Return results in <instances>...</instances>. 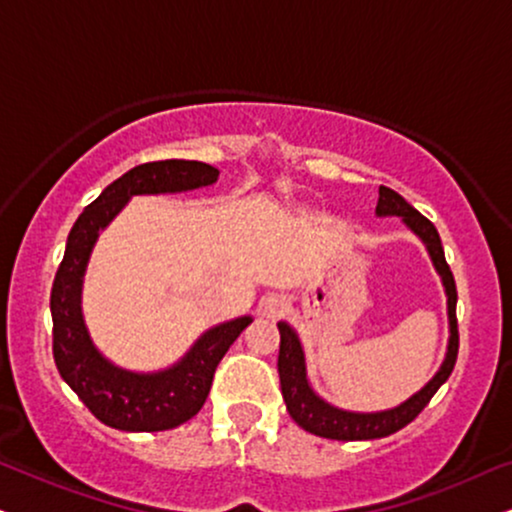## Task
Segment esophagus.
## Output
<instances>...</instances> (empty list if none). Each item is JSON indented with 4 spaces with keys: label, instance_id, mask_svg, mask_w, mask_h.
Listing matches in <instances>:
<instances>
[{
    "label": "esophagus",
    "instance_id": "34e87169",
    "mask_svg": "<svg viewBox=\"0 0 512 512\" xmlns=\"http://www.w3.org/2000/svg\"><path fill=\"white\" fill-rule=\"evenodd\" d=\"M261 306H263V311H266V313H277L282 306H285V301L277 299V296H270V299L263 301Z\"/></svg>",
    "mask_w": 512,
    "mask_h": 512
}]
</instances>
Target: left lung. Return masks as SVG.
<instances>
[{"instance_id": "obj_1", "label": "left lung", "mask_w": 512, "mask_h": 512, "mask_svg": "<svg viewBox=\"0 0 512 512\" xmlns=\"http://www.w3.org/2000/svg\"><path fill=\"white\" fill-rule=\"evenodd\" d=\"M375 213L380 218L396 216L403 220V225L413 232L415 237L425 244L427 254H430L434 270L441 277V285L446 292V313H449V344H446L444 363L434 372V377L425 384L420 391H415L410 399L399 403L396 408L377 410V413H356V410H344L327 403L323 396L315 394V389L308 382L306 372V353L301 346L299 334L294 327L280 320L277 330H280V356H277V372H280V387L282 396H285L287 410L292 420L306 432L315 434V437L337 439V441H365V439H382L389 434L399 432L408 422L418 418L422 408L430 403V399L437 394V389L449 380L456 365L458 356V323H456V282H453V273L444 258V249H441V239L437 227L427 220L422 213L415 211L401 194L394 189L380 187V199H377Z\"/></svg>"}]
</instances>
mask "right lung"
I'll use <instances>...</instances> for the list:
<instances>
[{"instance_id": "obj_1", "label": "right lung", "mask_w": 512, "mask_h": 512, "mask_svg": "<svg viewBox=\"0 0 512 512\" xmlns=\"http://www.w3.org/2000/svg\"><path fill=\"white\" fill-rule=\"evenodd\" d=\"M218 168L201 161H154L135 166L113 180L75 220L66 254L52 287L54 361L63 382L97 420L123 432H163L192 420L211 391L213 372L232 342L251 323V315L227 320L189 346L170 368L156 372L125 370L111 363L92 342L82 315V280L99 232L140 194H178L213 185Z\"/></svg>"}]
</instances>
